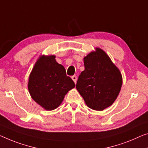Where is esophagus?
<instances>
[{
    "instance_id": "1",
    "label": "esophagus",
    "mask_w": 148,
    "mask_h": 148,
    "mask_svg": "<svg viewBox=\"0 0 148 148\" xmlns=\"http://www.w3.org/2000/svg\"><path fill=\"white\" fill-rule=\"evenodd\" d=\"M71 79H73V81L75 82V83H77V77H76L75 75H73V76H72V77H71Z\"/></svg>"
}]
</instances>
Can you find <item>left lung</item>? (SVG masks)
I'll list each match as a JSON object with an SVG mask.
<instances>
[{"mask_svg": "<svg viewBox=\"0 0 148 148\" xmlns=\"http://www.w3.org/2000/svg\"><path fill=\"white\" fill-rule=\"evenodd\" d=\"M85 70L76 85L78 92L88 107L102 111L110 106L119 96L122 76L107 53L96 47L84 57Z\"/></svg>", "mask_w": 148, "mask_h": 148, "instance_id": "left-lung-1", "label": "left lung"}]
</instances>
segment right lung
Instances as JSON below:
<instances>
[{
    "label": "right lung",
    "mask_w": 148,
    "mask_h": 148,
    "mask_svg": "<svg viewBox=\"0 0 148 148\" xmlns=\"http://www.w3.org/2000/svg\"><path fill=\"white\" fill-rule=\"evenodd\" d=\"M75 87L54 55H41L29 75L28 88L34 101L46 110L60 106L65 95Z\"/></svg>",
    "instance_id": "1"
}]
</instances>
